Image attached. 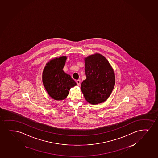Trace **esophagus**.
<instances>
[{
  "instance_id": "34e87169",
  "label": "esophagus",
  "mask_w": 158,
  "mask_h": 158,
  "mask_svg": "<svg viewBox=\"0 0 158 158\" xmlns=\"http://www.w3.org/2000/svg\"><path fill=\"white\" fill-rule=\"evenodd\" d=\"M76 82L77 84V85H79V86H80V82H81V81H80V80H77Z\"/></svg>"
}]
</instances>
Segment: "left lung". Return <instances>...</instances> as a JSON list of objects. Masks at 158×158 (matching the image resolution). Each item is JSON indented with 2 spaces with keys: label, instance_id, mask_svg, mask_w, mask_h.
<instances>
[{
  "label": "left lung",
  "instance_id": "left-lung-1",
  "mask_svg": "<svg viewBox=\"0 0 158 158\" xmlns=\"http://www.w3.org/2000/svg\"><path fill=\"white\" fill-rule=\"evenodd\" d=\"M85 63L87 78L81 85L84 97L93 105L104 102L115 85L113 69L105 57L97 53L85 58Z\"/></svg>",
  "mask_w": 158,
  "mask_h": 158
}]
</instances>
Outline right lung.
Returning a JSON list of instances; mask_svg holds the SVG:
<instances>
[{
  "instance_id": "1",
  "label": "right lung",
  "mask_w": 158,
  "mask_h": 158,
  "mask_svg": "<svg viewBox=\"0 0 158 158\" xmlns=\"http://www.w3.org/2000/svg\"><path fill=\"white\" fill-rule=\"evenodd\" d=\"M67 57L55 58L47 63L43 69L42 82L48 95L54 100L67 98L71 88L77 85L70 75L63 70Z\"/></svg>"
}]
</instances>
